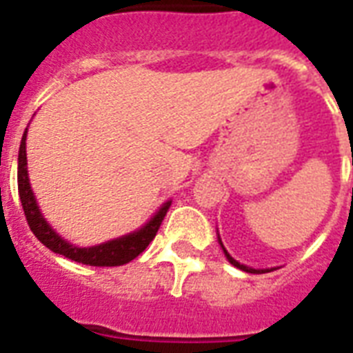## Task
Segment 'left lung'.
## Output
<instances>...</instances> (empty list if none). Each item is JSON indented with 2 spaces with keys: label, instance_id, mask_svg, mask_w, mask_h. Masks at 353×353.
Returning <instances> with one entry per match:
<instances>
[{
  "label": "left lung",
  "instance_id": "1",
  "mask_svg": "<svg viewBox=\"0 0 353 353\" xmlns=\"http://www.w3.org/2000/svg\"><path fill=\"white\" fill-rule=\"evenodd\" d=\"M218 241H220L221 249H223V252H225L227 260H229V262H231L232 265H234V268L241 269V271H245V273H265V271H269V269H252V268H247V265H243V263L236 262L234 258H232L231 254H229V252H227V249H225V247H223V243H221V240H220V236H218Z\"/></svg>",
  "mask_w": 353,
  "mask_h": 353
}]
</instances>
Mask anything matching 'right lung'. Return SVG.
Listing matches in <instances>:
<instances>
[{
  "mask_svg": "<svg viewBox=\"0 0 353 353\" xmlns=\"http://www.w3.org/2000/svg\"><path fill=\"white\" fill-rule=\"evenodd\" d=\"M25 139H27V130H25L23 137H21V144H19L18 154V192L19 201L23 207L25 218L29 223L32 234L49 247L52 252H58L62 256L74 260L79 263H85V265H97V268H113V265H124V263L132 262L133 258H137L141 252L150 245V241L154 240L157 231H159L161 221L165 220L166 212L170 209L172 201H166L161 207L152 220L135 232H130L126 236L115 238V240L104 241L101 245L93 247H77L71 245L69 241H65L60 234L54 232L46 218L41 216L40 207L36 203L34 194L30 188L29 174H27V152H25Z\"/></svg>",
  "mask_w": 353,
  "mask_h": 353,
  "instance_id": "obj_1",
  "label": "right lung"
}]
</instances>
